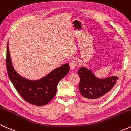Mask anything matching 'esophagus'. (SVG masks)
Instances as JSON below:
<instances>
[{"label":"esophagus","instance_id":"obj_1","mask_svg":"<svg viewBox=\"0 0 131 131\" xmlns=\"http://www.w3.org/2000/svg\"><path fill=\"white\" fill-rule=\"evenodd\" d=\"M78 66V63L75 60H71L70 62V67L71 70H74Z\"/></svg>","mask_w":131,"mask_h":131}]
</instances>
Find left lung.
Returning a JSON list of instances; mask_svg holds the SVG:
<instances>
[{
  "label": "left lung",
  "instance_id": "1",
  "mask_svg": "<svg viewBox=\"0 0 131 131\" xmlns=\"http://www.w3.org/2000/svg\"><path fill=\"white\" fill-rule=\"evenodd\" d=\"M78 74L81 78L79 90L82 96L89 101H94L108 93L118 79L117 76L101 79L85 67H81L79 70Z\"/></svg>",
  "mask_w": 131,
  "mask_h": 131
}]
</instances>
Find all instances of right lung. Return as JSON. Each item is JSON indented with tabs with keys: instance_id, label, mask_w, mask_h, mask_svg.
Segmentation results:
<instances>
[{
	"instance_id": "obj_1",
	"label": "right lung",
	"mask_w": 131,
	"mask_h": 131,
	"mask_svg": "<svg viewBox=\"0 0 131 131\" xmlns=\"http://www.w3.org/2000/svg\"><path fill=\"white\" fill-rule=\"evenodd\" d=\"M6 64L9 78L18 93L27 102L38 106L47 104L52 100L56 94L59 81L70 71L69 64L66 63L57 68L41 79L37 81L26 79L20 76L13 67L8 43L7 46Z\"/></svg>"
}]
</instances>
